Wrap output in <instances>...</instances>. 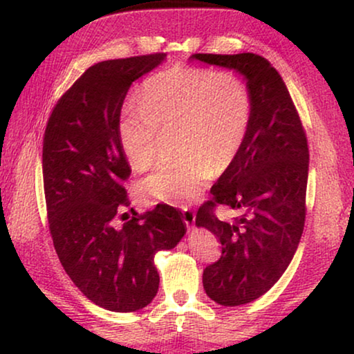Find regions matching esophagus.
Here are the masks:
<instances>
[{
	"instance_id": "obj_1",
	"label": "esophagus",
	"mask_w": 354,
	"mask_h": 354,
	"mask_svg": "<svg viewBox=\"0 0 354 354\" xmlns=\"http://www.w3.org/2000/svg\"><path fill=\"white\" fill-rule=\"evenodd\" d=\"M182 216H183V222H185V224L188 225V227H195V219H196V216H195V212L193 211H190V209H182Z\"/></svg>"
}]
</instances>
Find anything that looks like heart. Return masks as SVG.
<instances>
[{
  "label": "heart",
  "instance_id": "heart-1",
  "mask_svg": "<svg viewBox=\"0 0 354 354\" xmlns=\"http://www.w3.org/2000/svg\"><path fill=\"white\" fill-rule=\"evenodd\" d=\"M140 106L122 111L118 132L129 162L145 171L158 154L159 129L178 130L183 156L161 162L142 182L153 200L188 205L239 156L248 135L253 101L243 77L176 66L145 82Z\"/></svg>",
  "mask_w": 354,
  "mask_h": 354
}]
</instances>
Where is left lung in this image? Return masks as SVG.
<instances>
[{
    "instance_id": "1",
    "label": "left lung",
    "mask_w": 354,
    "mask_h": 354,
    "mask_svg": "<svg viewBox=\"0 0 354 354\" xmlns=\"http://www.w3.org/2000/svg\"><path fill=\"white\" fill-rule=\"evenodd\" d=\"M190 59L243 77L253 101L243 147L212 185V200L196 214V227L212 232L222 245L221 259L203 272L206 295L222 306H240L272 288L298 248L306 216L308 142L282 77L263 56L192 55ZM216 204L239 216L217 220L212 212Z\"/></svg>"
}]
</instances>
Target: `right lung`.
I'll list each match as a JSON object with an SVG mask.
<instances>
[{"instance_id":"add662e5","label":"right lung","mask_w":354,"mask_h":354,"mask_svg":"<svg viewBox=\"0 0 354 354\" xmlns=\"http://www.w3.org/2000/svg\"><path fill=\"white\" fill-rule=\"evenodd\" d=\"M164 59L156 53L88 67L57 101L43 140V187L57 258L90 301L114 313L153 301L159 288L154 256L176 248L187 234L182 212L167 205L115 222L130 205L120 109L130 85Z\"/></svg>"}]
</instances>
